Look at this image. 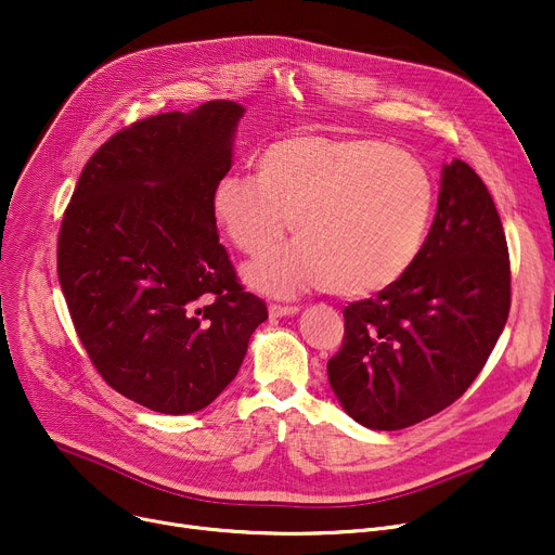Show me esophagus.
<instances>
[{"mask_svg":"<svg viewBox=\"0 0 555 555\" xmlns=\"http://www.w3.org/2000/svg\"><path fill=\"white\" fill-rule=\"evenodd\" d=\"M297 312H299V306H281V304L270 306V317H289Z\"/></svg>","mask_w":555,"mask_h":555,"instance_id":"34e87169","label":"esophagus"}]
</instances>
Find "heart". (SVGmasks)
Masks as SVG:
<instances>
[{
	"mask_svg": "<svg viewBox=\"0 0 555 555\" xmlns=\"http://www.w3.org/2000/svg\"><path fill=\"white\" fill-rule=\"evenodd\" d=\"M211 209L231 245L258 258L285 236L299 245L247 270L254 287L293 297L326 285L339 297H369L416 262L434 211L425 164L369 137H287L258 157L256 178L227 172Z\"/></svg>",
	"mask_w": 555,
	"mask_h": 555,
	"instance_id": "b5f03b06",
	"label": "heart"
}]
</instances>
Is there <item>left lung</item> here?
Returning a JSON list of instances; mask_svg holds the SVG:
<instances>
[{
	"mask_svg": "<svg viewBox=\"0 0 555 555\" xmlns=\"http://www.w3.org/2000/svg\"><path fill=\"white\" fill-rule=\"evenodd\" d=\"M511 310L506 233L479 175L443 166L425 245L398 283L344 308L331 387L360 425L393 431L443 412L468 389Z\"/></svg>",
	"mask_w": 555,
	"mask_h": 555,
	"instance_id": "obj_1",
	"label": "left lung"
}]
</instances>
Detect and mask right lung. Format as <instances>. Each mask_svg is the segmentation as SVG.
I'll return each mask as SVG.
<instances>
[{"mask_svg":"<svg viewBox=\"0 0 555 555\" xmlns=\"http://www.w3.org/2000/svg\"><path fill=\"white\" fill-rule=\"evenodd\" d=\"M245 107L207 101L112 134L57 233V279L103 380L159 414H193L236 377L268 306L220 245L211 193Z\"/></svg>","mask_w":555,"mask_h":555,"instance_id":"1","label":"right lung"}]
</instances>
